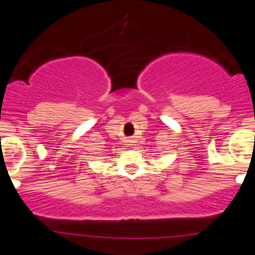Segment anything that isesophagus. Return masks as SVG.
Masks as SVG:
<instances>
[{
  "label": "esophagus",
  "instance_id": "obj_1",
  "mask_svg": "<svg viewBox=\"0 0 255 255\" xmlns=\"http://www.w3.org/2000/svg\"><path fill=\"white\" fill-rule=\"evenodd\" d=\"M128 142H130V141H128Z\"/></svg>",
  "mask_w": 255,
  "mask_h": 255
}]
</instances>
